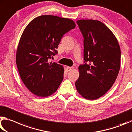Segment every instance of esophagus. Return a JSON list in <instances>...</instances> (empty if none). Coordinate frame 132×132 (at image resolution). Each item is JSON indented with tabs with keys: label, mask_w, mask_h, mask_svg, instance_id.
I'll return each mask as SVG.
<instances>
[{
	"label": "esophagus",
	"mask_w": 132,
	"mask_h": 132,
	"mask_svg": "<svg viewBox=\"0 0 132 132\" xmlns=\"http://www.w3.org/2000/svg\"><path fill=\"white\" fill-rule=\"evenodd\" d=\"M73 69V67H67V70L69 71H72Z\"/></svg>",
	"instance_id": "obj_1"
}]
</instances>
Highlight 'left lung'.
I'll use <instances>...</instances> for the list:
<instances>
[{
  "instance_id": "obj_1",
  "label": "left lung",
  "mask_w": 132,
  "mask_h": 132,
  "mask_svg": "<svg viewBox=\"0 0 132 132\" xmlns=\"http://www.w3.org/2000/svg\"><path fill=\"white\" fill-rule=\"evenodd\" d=\"M84 36V59L75 86L87 100L103 96L114 85L121 66V48L112 31L100 21H77Z\"/></svg>"
}]
</instances>
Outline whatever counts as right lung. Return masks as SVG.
<instances>
[{"mask_svg": "<svg viewBox=\"0 0 132 132\" xmlns=\"http://www.w3.org/2000/svg\"><path fill=\"white\" fill-rule=\"evenodd\" d=\"M73 21L44 15L34 18L21 36L16 64L23 83L32 93L47 97L56 92L63 80L64 70L56 62H48L65 34L75 28Z\"/></svg>", "mask_w": 132, "mask_h": 132, "instance_id": "right-lung-1", "label": "right lung"}]
</instances>
